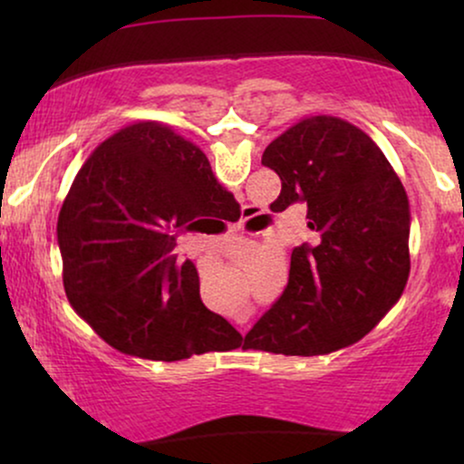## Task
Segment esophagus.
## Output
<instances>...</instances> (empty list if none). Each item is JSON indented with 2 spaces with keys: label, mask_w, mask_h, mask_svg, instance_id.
Masks as SVG:
<instances>
[{
  "label": "esophagus",
  "mask_w": 464,
  "mask_h": 464,
  "mask_svg": "<svg viewBox=\"0 0 464 464\" xmlns=\"http://www.w3.org/2000/svg\"><path fill=\"white\" fill-rule=\"evenodd\" d=\"M246 220H248V218H246Z\"/></svg>",
  "instance_id": "obj_1"
}]
</instances>
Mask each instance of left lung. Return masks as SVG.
<instances>
[{"label": "left lung", "instance_id": "8db88e82", "mask_svg": "<svg viewBox=\"0 0 464 464\" xmlns=\"http://www.w3.org/2000/svg\"><path fill=\"white\" fill-rule=\"evenodd\" d=\"M281 179L270 209L307 207L314 237L292 250L284 295L244 347L324 355L358 343L401 296L410 275V205L377 143L334 115L296 121L264 150Z\"/></svg>", "mask_w": 464, "mask_h": 464}]
</instances>
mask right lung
<instances>
[{
	"instance_id": "right-lung-1",
	"label": "right lung",
	"mask_w": 464,
	"mask_h": 464,
	"mask_svg": "<svg viewBox=\"0 0 464 464\" xmlns=\"http://www.w3.org/2000/svg\"><path fill=\"white\" fill-rule=\"evenodd\" d=\"M239 207L196 143L140 121L100 143L78 169L56 225L63 284L80 318L111 347L174 362L228 351L242 335L200 301L177 236Z\"/></svg>"
}]
</instances>
